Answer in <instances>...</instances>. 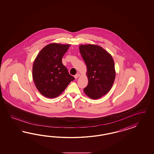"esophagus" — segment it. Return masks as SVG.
<instances>
[{
  "label": "esophagus",
  "instance_id": "esophagus-1",
  "mask_svg": "<svg viewBox=\"0 0 154 154\" xmlns=\"http://www.w3.org/2000/svg\"><path fill=\"white\" fill-rule=\"evenodd\" d=\"M79 73H77V74H76V75H75V79H77L79 77Z\"/></svg>",
  "mask_w": 154,
  "mask_h": 154
}]
</instances>
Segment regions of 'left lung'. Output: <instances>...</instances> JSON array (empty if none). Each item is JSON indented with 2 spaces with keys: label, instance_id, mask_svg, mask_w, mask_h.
Segmentation results:
<instances>
[{
  "label": "left lung",
  "instance_id": "1",
  "mask_svg": "<svg viewBox=\"0 0 154 154\" xmlns=\"http://www.w3.org/2000/svg\"><path fill=\"white\" fill-rule=\"evenodd\" d=\"M79 49L87 66L89 81L84 92L91 99L101 98L111 89L115 79L113 59L107 51L98 45H82Z\"/></svg>",
  "mask_w": 154,
  "mask_h": 154
}]
</instances>
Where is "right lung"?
<instances>
[{
    "label": "right lung",
    "mask_w": 154,
    "mask_h": 154,
    "mask_svg": "<svg viewBox=\"0 0 154 154\" xmlns=\"http://www.w3.org/2000/svg\"><path fill=\"white\" fill-rule=\"evenodd\" d=\"M70 45L50 43L43 48L34 61L33 78L40 93L48 98L58 97L75 78L62 63Z\"/></svg>",
    "instance_id": "1"
}]
</instances>
